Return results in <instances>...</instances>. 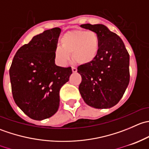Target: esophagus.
Segmentation results:
<instances>
[{
  "label": "esophagus",
  "instance_id": "obj_1",
  "mask_svg": "<svg viewBox=\"0 0 149 149\" xmlns=\"http://www.w3.org/2000/svg\"><path fill=\"white\" fill-rule=\"evenodd\" d=\"M72 71H73V73H76L77 72V68L75 67H72Z\"/></svg>",
  "mask_w": 149,
  "mask_h": 149
}]
</instances>
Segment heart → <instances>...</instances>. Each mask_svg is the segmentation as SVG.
<instances>
[{"instance_id":"1","label":"heart","mask_w":149,"mask_h":149,"mask_svg":"<svg viewBox=\"0 0 149 149\" xmlns=\"http://www.w3.org/2000/svg\"><path fill=\"white\" fill-rule=\"evenodd\" d=\"M61 44V46L55 49V59L59 65H65L70 54L77 63L88 64L98 55L100 41L98 34L94 31L73 30L63 35Z\"/></svg>"}]
</instances>
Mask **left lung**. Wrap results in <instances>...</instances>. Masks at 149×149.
<instances>
[{"label":"left lung","mask_w":149,"mask_h":149,"mask_svg":"<svg viewBox=\"0 0 149 149\" xmlns=\"http://www.w3.org/2000/svg\"><path fill=\"white\" fill-rule=\"evenodd\" d=\"M97 33L100 51L92 62L78 67L82 80L79 87L84 101L97 109L116 105L130 81V56L120 37L103 24L81 25Z\"/></svg>","instance_id":"left-lung-1"}]
</instances>
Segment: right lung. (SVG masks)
Masks as SVG:
<instances>
[{"instance_id":"obj_1","label":"right lung","mask_w":149,"mask_h":149,"mask_svg":"<svg viewBox=\"0 0 149 149\" xmlns=\"http://www.w3.org/2000/svg\"><path fill=\"white\" fill-rule=\"evenodd\" d=\"M61 31V29L55 27L34 36L18 49L10 68L15 103L36 120L56 113L60 90L72 73L70 67H60L55 63V49Z\"/></svg>"}]
</instances>
